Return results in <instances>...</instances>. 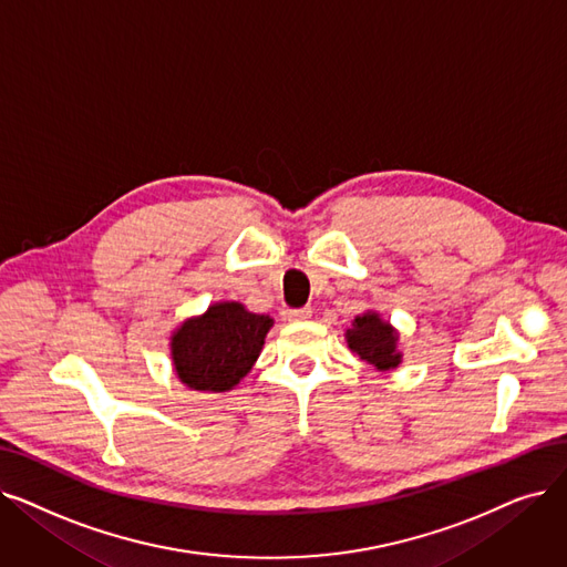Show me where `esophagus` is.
<instances>
[{
    "instance_id": "34e87169",
    "label": "esophagus",
    "mask_w": 567,
    "mask_h": 567,
    "mask_svg": "<svg viewBox=\"0 0 567 567\" xmlns=\"http://www.w3.org/2000/svg\"><path fill=\"white\" fill-rule=\"evenodd\" d=\"M312 317L310 308H297V310H287L289 322H306V319Z\"/></svg>"
}]
</instances>
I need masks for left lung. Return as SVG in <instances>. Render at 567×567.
Instances as JSON below:
<instances>
[{
	"mask_svg": "<svg viewBox=\"0 0 567 567\" xmlns=\"http://www.w3.org/2000/svg\"><path fill=\"white\" fill-rule=\"evenodd\" d=\"M344 340L361 361L371 363L380 373H389L403 363V352L399 348L401 333L378 310L357 315L352 327L344 329Z\"/></svg>",
	"mask_w": 567,
	"mask_h": 567,
	"instance_id": "1",
	"label": "left lung"
}]
</instances>
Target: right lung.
<instances>
[{
	"mask_svg": "<svg viewBox=\"0 0 567 567\" xmlns=\"http://www.w3.org/2000/svg\"><path fill=\"white\" fill-rule=\"evenodd\" d=\"M274 317L240 301L210 303L171 331V363L178 380L204 393L231 391L257 363Z\"/></svg>",
	"mask_w": 567,
	"mask_h": 567,
	"instance_id": "right-lung-1",
	"label": "right lung"
}]
</instances>
